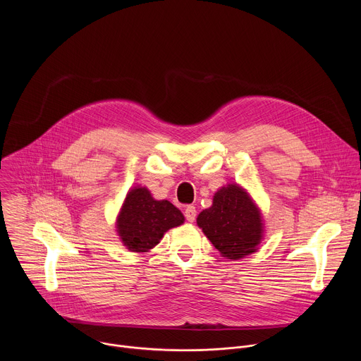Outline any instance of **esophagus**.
I'll return each mask as SVG.
<instances>
[{
	"instance_id": "esophagus-1",
	"label": "esophagus",
	"mask_w": 361,
	"mask_h": 361,
	"mask_svg": "<svg viewBox=\"0 0 361 361\" xmlns=\"http://www.w3.org/2000/svg\"><path fill=\"white\" fill-rule=\"evenodd\" d=\"M184 216H185V220L188 223H192L195 220V216H197V212H195V207L194 205H187L185 210H184Z\"/></svg>"
}]
</instances>
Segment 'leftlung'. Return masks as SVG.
<instances>
[{
  "label": "left lung",
  "instance_id": "left-lung-1",
  "mask_svg": "<svg viewBox=\"0 0 361 361\" xmlns=\"http://www.w3.org/2000/svg\"><path fill=\"white\" fill-rule=\"evenodd\" d=\"M197 226L228 260H238L254 252L264 238L262 210L237 183L226 184L216 191L212 207L198 214Z\"/></svg>",
  "mask_w": 361,
  "mask_h": 361
}]
</instances>
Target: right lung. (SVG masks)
I'll use <instances>...</instances> for the list:
<instances>
[{"label": "right lung", "instance_id": "obj_1", "mask_svg": "<svg viewBox=\"0 0 361 361\" xmlns=\"http://www.w3.org/2000/svg\"><path fill=\"white\" fill-rule=\"evenodd\" d=\"M183 213L169 200H156L147 187L128 190L116 220V231L123 245L133 252H147L164 234L184 223Z\"/></svg>", "mask_w": 361, "mask_h": 361}]
</instances>
